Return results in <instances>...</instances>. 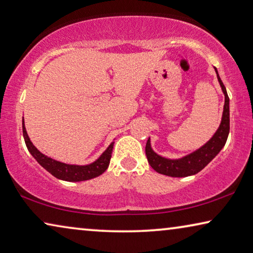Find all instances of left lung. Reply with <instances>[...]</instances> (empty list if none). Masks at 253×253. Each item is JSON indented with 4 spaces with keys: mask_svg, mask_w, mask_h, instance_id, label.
Instances as JSON below:
<instances>
[{
    "mask_svg": "<svg viewBox=\"0 0 253 253\" xmlns=\"http://www.w3.org/2000/svg\"><path fill=\"white\" fill-rule=\"evenodd\" d=\"M214 70H216L218 82L225 95L224 111L219 127L205 145L179 159H169L154 152L149 137L145 145V154L151 167L159 174L170 177H187L198 174L224 148L229 133V97L216 68Z\"/></svg>",
    "mask_w": 253,
    "mask_h": 253,
    "instance_id": "8db88e82",
    "label": "left lung"
}]
</instances>
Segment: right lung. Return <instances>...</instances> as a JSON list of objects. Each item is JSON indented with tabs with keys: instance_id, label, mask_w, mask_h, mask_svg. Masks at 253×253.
Listing matches in <instances>:
<instances>
[{
	"instance_id": "add662e5",
	"label": "right lung",
	"mask_w": 253,
	"mask_h": 253,
	"mask_svg": "<svg viewBox=\"0 0 253 253\" xmlns=\"http://www.w3.org/2000/svg\"><path fill=\"white\" fill-rule=\"evenodd\" d=\"M22 133H24L25 143L27 145V149L30 154L51 175H53L56 178L61 180H67V182H83V180L95 178V177L102 175L109 167V164H110L111 153L112 149H114L115 142H111L107 150L95 161H93L92 164L84 166L69 165L52 159V158L45 156L41 151L37 150L36 146L30 141L27 130H26L24 117H22Z\"/></svg>"
}]
</instances>
